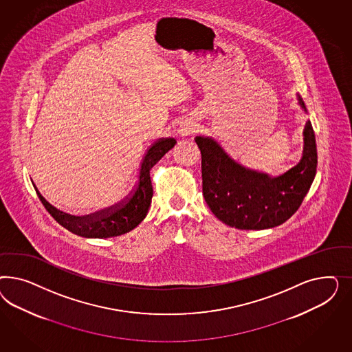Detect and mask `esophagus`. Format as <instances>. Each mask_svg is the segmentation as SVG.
<instances>
[{"label":"esophagus","instance_id":"esophagus-1","mask_svg":"<svg viewBox=\"0 0 352 352\" xmlns=\"http://www.w3.org/2000/svg\"><path fill=\"white\" fill-rule=\"evenodd\" d=\"M195 130H196V125H193L192 122H184V124H182L181 126H179L178 133H179V135H182V137H187V135H190L192 133H195Z\"/></svg>","mask_w":352,"mask_h":352}]
</instances>
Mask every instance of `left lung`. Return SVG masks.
Returning <instances> with one entry per match:
<instances>
[{
	"mask_svg": "<svg viewBox=\"0 0 352 352\" xmlns=\"http://www.w3.org/2000/svg\"><path fill=\"white\" fill-rule=\"evenodd\" d=\"M299 104L306 109L300 96ZM195 140L201 152L204 199L219 221L239 230H265L287 222L298 210L316 174V139L309 121L302 160L277 178L236 164L213 139Z\"/></svg>",
	"mask_w": 352,
	"mask_h": 352,
	"instance_id": "left-lung-1",
	"label": "left lung"
}]
</instances>
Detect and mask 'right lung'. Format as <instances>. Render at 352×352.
<instances>
[{"instance_id":"right-lung-1","label":"right lung","mask_w":352,"mask_h":352,"mask_svg":"<svg viewBox=\"0 0 352 352\" xmlns=\"http://www.w3.org/2000/svg\"><path fill=\"white\" fill-rule=\"evenodd\" d=\"M175 139L173 138L156 140L147 149L142 160L138 182L134 186L133 191L129 193L128 197H125L122 201L111 208H107L96 213L89 214L85 217H75L58 210L52 204L47 203L43 199V195L38 192L34 183L33 186L36 187V192L45 209L58 223L63 226L64 228H67L72 234L94 239L120 236L135 228L146 218L153 196V187L149 178V170L169 149L175 146Z\"/></svg>"}]
</instances>
